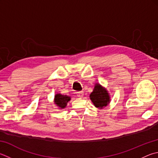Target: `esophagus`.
I'll return each instance as SVG.
<instances>
[{"label":"esophagus","mask_w":158,"mask_h":158,"mask_svg":"<svg viewBox=\"0 0 158 158\" xmlns=\"http://www.w3.org/2000/svg\"><path fill=\"white\" fill-rule=\"evenodd\" d=\"M77 94V97H79V98H82V97H84V92H78Z\"/></svg>","instance_id":"1"}]
</instances>
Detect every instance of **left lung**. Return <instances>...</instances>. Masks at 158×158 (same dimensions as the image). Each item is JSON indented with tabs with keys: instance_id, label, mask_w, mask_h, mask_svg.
Returning a JSON list of instances; mask_svg holds the SVG:
<instances>
[{
	"instance_id": "obj_1",
	"label": "left lung",
	"mask_w": 158,
	"mask_h": 158,
	"mask_svg": "<svg viewBox=\"0 0 158 158\" xmlns=\"http://www.w3.org/2000/svg\"><path fill=\"white\" fill-rule=\"evenodd\" d=\"M90 99L94 106L99 109H103L110 102V96L106 88L96 83L93 91L90 94Z\"/></svg>"
}]
</instances>
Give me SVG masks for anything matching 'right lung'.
<instances>
[{"label": "right lung", "instance_id": "1", "mask_svg": "<svg viewBox=\"0 0 158 158\" xmlns=\"http://www.w3.org/2000/svg\"><path fill=\"white\" fill-rule=\"evenodd\" d=\"M70 99L71 97L66 95V94L56 93L54 95V103L59 109H64L66 107L68 102H70Z\"/></svg>", "mask_w": 158, "mask_h": 158}]
</instances>
